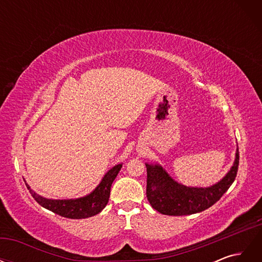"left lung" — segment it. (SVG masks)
Returning <instances> with one entry per match:
<instances>
[{
	"label": "left lung",
	"instance_id": "left-lung-1",
	"mask_svg": "<svg viewBox=\"0 0 262 262\" xmlns=\"http://www.w3.org/2000/svg\"><path fill=\"white\" fill-rule=\"evenodd\" d=\"M239 164L238 147L235 162L217 184L207 188L187 187L173 180L158 164H145L147 171L146 196L155 209L165 215H190L209 209L216 203L234 182Z\"/></svg>",
	"mask_w": 262,
	"mask_h": 262
}]
</instances>
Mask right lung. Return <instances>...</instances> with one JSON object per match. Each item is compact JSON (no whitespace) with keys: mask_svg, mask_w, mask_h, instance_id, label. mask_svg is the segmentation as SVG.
I'll return each instance as SVG.
<instances>
[{"mask_svg":"<svg viewBox=\"0 0 262 262\" xmlns=\"http://www.w3.org/2000/svg\"><path fill=\"white\" fill-rule=\"evenodd\" d=\"M121 167L122 164H118L114 166L112 169H109L107 171L104 178L101 179L100 184L95 188V190H93L90 194L82 198H77V199H47V198L37 194L33 189H30L29 185H27L26 182L25 184L27 189L29 190L30 194L33 195L34 199L45 209L67 219H87L96 215V214L101 212L102 209L106 207L110 195V188H112L113 182L119 171H120Z\"/></svg>","mask_w":262,"mask_h":262,"instance_id":"add662e5","label":"right lung"}]
</instances>
